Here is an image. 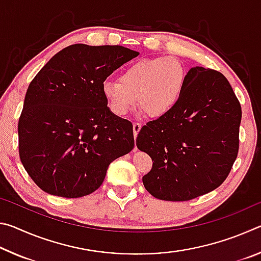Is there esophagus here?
I'll return each instance as SVG.
<instances>
[{
	"mask_svg": "<svg viewBox=\"0 0 261 261\" xmlns=\"http://www.w3.org/2000/svg\"><path fill=\"white\" fill-rule=\"evenodd\" d=\"M140 129H141V124H140V123L135 122V123H134V135H135V138L137 137V135L139 134ZM135 149H136V147H135Z\"/></svg>",
	"mask_w": 261,
	"mask_h": 261,
	"instance_id": "34e87169",
	"label": "esophagus"
}]
</instances>
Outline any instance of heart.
I'll list each match as a JSON object with an SVG mask.
<instances>
[{
	"mask_svg": "<svg viewBox=\"0 0 261 261\" xmlns=\"http://www.w3.org/2000/svg\"><path fill=\"white\" fill-rule=\"evenodd\" d=\"M187 71L175 57L159 56L136 61L123 70L118 79L102 84V95L109 109L123 117L137 103L153 117L170 113L182 98Z\"/></svg>",
	"mask_w": 261,
	"mask_h": 261,
	"instance_id": "obj_1",
	"label": "heart"
}]
</instances>
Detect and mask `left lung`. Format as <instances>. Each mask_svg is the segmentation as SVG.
Segmentation results:
<instances>
[{
    "label": "left lung",
    "mask_w": 261,
    "mask_h": 261,
    "mask_svg": "<svg viewBox=\"0 0 261 261\" xmlns=\"http://www.w3.org/2000/svg\"><path fill=\"white\" fill-rule=\"evenodd\" d=\"M241 120L227 78L212 69H190L177 106L137 137V147L153 161L145 189L158 199L187 201L219 188L237 158Z\"/></svg>",
    "instance_id": "obj_1"
}]
</instances>
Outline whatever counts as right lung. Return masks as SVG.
Listing matches in <instances>:
<instances>
[{
	"label": "right lung",
	"instance_id": "right-lung-1",
	"mask_svg": "<svg viewBox=\"0 0 261 261\" xmlns=\"http://www.w3.org/2000/svg\"><path fill=\"white\" fill-rule=\"evenodd\" d=\"M138 55L122 46L76 43L31 82L18 122L19 158L43 191L87 196L102 184L110 163L134 148L132 123L110 112L102 84Z\"/></svg>",
	"mask_w": 261,
	"mask_h": 261
}]
</instances>
